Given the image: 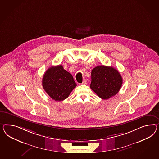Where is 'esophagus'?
<instances>
[{"label": "esophagus", "instance_id": "obj_1", "mask_svg": "<svg viewBox=\"0 0 159 159\" xmlns=\"http://www.w3.org/2000/svg\"><path fill=\"white\" fill-rule=\"evenodd\" d=\"M87 84V80H86V79H84V80L83 81L82 84Z\"/></svg>", "mask_w": 159, "mask_h": 159}]
</instances>
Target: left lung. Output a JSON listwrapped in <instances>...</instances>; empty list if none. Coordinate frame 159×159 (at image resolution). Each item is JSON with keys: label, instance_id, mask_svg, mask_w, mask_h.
Listing matches in <instances>:
<instances>
[{"label": "left lung", "instance_id": "left-lung-1", "mask_svg": "<svg viewBox=\"0 0 159 159\" xmlns=\"http://www.w3.org/2000/svg\"><path fill=\"white\" fill-rule=\"evenodd\" d=\"M122 84L121 75L112 66L99 65L91 71L90 88L101 98L107 99L115 96Z\"/></svg>", "mask_w": 159, "mask_h": 159}]
</instances>
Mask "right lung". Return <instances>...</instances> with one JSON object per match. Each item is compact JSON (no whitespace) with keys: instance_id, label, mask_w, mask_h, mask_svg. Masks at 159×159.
<instances>
[{"instance_id":"obj_1","label":"right lung","mask_w":159,"mask_h":159,"mask_svg":"<svg viewBox=\"0 0 159 159\" xmlns=\"http://www.w3.org/2000/svg\"><path fill=\"white\" fill-rule=\"evenodd\" d=\"M42 86L52 99L61 101L68 97L77 85L72 75L60 65L47 69L43 75Z\"/></svg>"}]
</instances>
